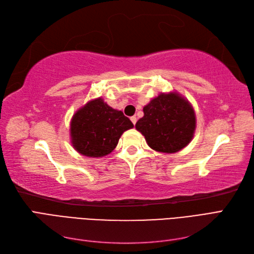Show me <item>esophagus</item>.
<instances>
[{
    "mask_svg": "<svg viewBox=\"0 0 254 254\" xmlns=\"http://www.w3.org/2000/svg\"><path fill=\"white\" fill-rule=\"evenodd\" d=\"M130 120H131L132 124H133V125H135V123H136V118H135V117H131V118H130Z\"/></svg>",
    "mask_w": 254,
    "mask_h": 254,
    "instance_id": "34e87169",
    "label": "esophagus"
}]
</instances>
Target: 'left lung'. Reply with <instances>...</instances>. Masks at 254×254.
<instances>
[{"label": "left lung", "instance_id": "obj_1", "mask_svg": "<svg viewBox=\"0 0 254 254\" xmlns=\"http://www.w3.org/2000/svg\"><path fill=\"white\" fill-rule=\"evenodd\" d=\"M135 128L149 147L160 152L181 150L191 141L196 128L193 107L177 93H161L144 108Z\"/></svg>", "mask_w": 254, "mask_h": 254}]
</instances>
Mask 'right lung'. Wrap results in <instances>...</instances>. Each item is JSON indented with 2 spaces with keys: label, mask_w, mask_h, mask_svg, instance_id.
<instances>
[{
  "label": "right lung",
  "mask_w": 254,
  "mask_h": 254,
  "mask_svg": "<svg viewBox=\"0 0 254 254\" xmlns=\"http://www.w3.org/2000/svg\"><path fill=\"white\" fill-rule=\"evenodd\" d=\"M133 124L122 111L115 110L96 98L76 112L71 121V140L74 148L87 157L99 158L110 153L123 132Z\"/></svg>",
  "instance_id": "right-lung-1"
}]
</instances>
